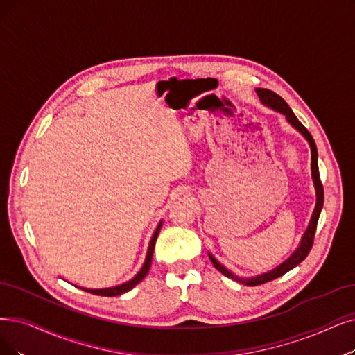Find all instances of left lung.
<instances>
[{
  "instance_id": "8db88e82",
  "label": "left lung",
  "mask_w": 355,
  "mask_h": 355,
  "mask_svg": "<svg viewBox=\"0 0 355 355\" xmlns=\"http://www.w3.org/2000/svg\"><path fill=\"white\" fill-rule=\"evenodd\" d=\"M257 94L259 96V101L262 102V105H265L266 107H271L272 110L281 113V115H284L287 122L293 126L294 130L299 131L306 138L307 143H309L310 153H311V164H310L311 179H313V185H315V191H316V205H315V209H313V214H311V217H310L307 229H306L304 234L302 236V240H300L299 246H297V249L290 254V257L284 262L279 263L277 268L271 269V271L263 272L261 275H254V277H240V275L234 274L233 271H230V269H227L223 263H220L214 257H212L211 253H208V257H209L212 265H214L223 275L240 282V284L250 286V287L263 284V282L272 281V279H275V278H278L281 275H284L286 272L290 271V269L295 268L302 261L306 259V257H307L310 249H311V245H313V237H315V232H316L318 220H319L320 211H322V207H323V187H322V182L319 179L318 148H316L313 137H311L310 132L304 128L303 123L295 118L293 110L290 109L287 102L281 96H278L277 93L268 90V89H257Z\"/></svg>"
}]
</instances>
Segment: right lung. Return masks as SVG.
I'll list each match as a JSON object with an SVG mask.
<instances>
[{"label": "right lung", "instance_id": "1", "mask_svg": "<svg viewBox=\"0 0 355 355\" xmlns=\"http://www.w3.org/2000/svg\"><path fill=\"white\" fill-rule=\"evenodd\" d=\"M162 224L163 221L159 223V225L155 227V232L150 240V245H148V250H147V254H146V261L143 263V266H141L139 271L137 272V275L134 278H131L130 281L123 282V284H119V286H115V287H109V288H83V287H78L87 293H92V294H96V295H107V297H113V295H121L126 291L132 290L139 281H143V278L148 274L150 271V266H151V259H153V252H154V245H155V240H157V236H159V232L162 229Z\"/></svg>", "mask_w": 355, "mask_h": 355}]
</instances>
